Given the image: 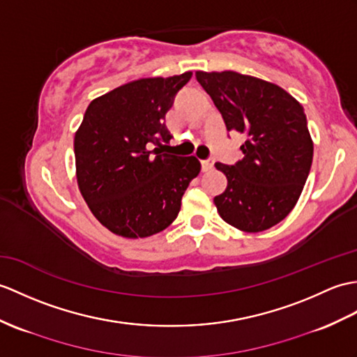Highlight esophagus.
<instances>
[{
    "mask_svg": "<svg viewBox=\"0 0 357 357\" xmlns=\"http://www.w3.org/2000/svg\"><path fill=\"white\" fill-rule=\"evenodd\" d=\"M201 165H202V172H208V170H211L213 169V165H214V160H202L201 161Z\"/></svg>",
    "mask_w": 357,
    "mask_h": 357,
    "instance_id": "esophagus-1",
    "label": "esophagus"
}]
</instances>
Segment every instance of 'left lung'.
<instances>
[{
	"instance_id": "left-lung-1",
	"label": "left lung",
	"mask_w": 357,
	"mask_h": 357,
	"mask_svg": "<svg viewBox=\"0 0 357 357\" xmlns=\"http://www.w3.org/2000/svg\"><path fill=\"white\" fill-rule=\"evenodd\" d=\"M227 130L245 134L243 158L216 162L225 192L214 197L220 218L245 233H260L292 211L307 181L313 143L303 106L278 85L236 71H196Z\"/></svg>"
}]
</instances>
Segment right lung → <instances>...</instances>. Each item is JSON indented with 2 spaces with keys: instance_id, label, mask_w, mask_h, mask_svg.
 <instances>
[{
  "instance_id": "obj_1",
  "label": "right lung",
  "mask_w": 357,
  "mask_h": 357,
  "mask_svg": "<svg viewBox=\"0 0 357 357\" xmlns=\"http://www.w3.org/2000/svg\"><path fill=\"white\" fill-rule=\"evenodd\" d=\"M192 71L129 82L94 98L74 137L80 193L96 219L114 234L149 237L176 219L181 201L201 172L196 156L161 153L164 124Z\"/></svg>"
}]
</instances>
